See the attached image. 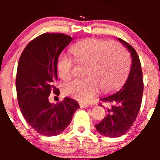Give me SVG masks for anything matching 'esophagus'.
I'll list each match as a JSON object with an SVG mask.
<instances>
[{
  "label": "esophagus",
  "mask_w": 160,
  "mask_h": 160,
  "mask_svg": "<svg viewBox=\"0 0 160 160\" xmlns=\"http://www.w3.org/2000/svg\"><path fill=\"white\" fill-rule=\"evenodd\" d=\"M80 107L81 108H88V104H80Z\"/></svg>",
  "instance_id": "1"
}]
</instances>
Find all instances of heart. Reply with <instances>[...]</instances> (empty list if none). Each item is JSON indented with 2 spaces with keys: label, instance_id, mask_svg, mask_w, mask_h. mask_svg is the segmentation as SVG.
Here are the masks:
<instances>
[{
  "label": "heart",
  "instance_id": "b5f03b06",
  "mask_svg": "<svg viewBox=\"0 0 160 160\" xmlns=\"http://www.w3.org/2000/svg\"><path fill=\"white\" fill-rule=\"evenodd\" d=\"M76 62L84 66V78L74 80L64 87V93L71 98L88 103L99 91L118 89L125 83L129 74L131 62L126 52L116 43L98 38L82 39L71 47ZM73 61L66 55L58 57L56 67L59 77L69 80L72 76Z\"/></svg>",
  "mask_w": 160,
  "mask_h": 160
}]
</instances>
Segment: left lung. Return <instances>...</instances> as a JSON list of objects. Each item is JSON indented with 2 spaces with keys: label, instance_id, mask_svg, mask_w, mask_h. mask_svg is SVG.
I'll return each instance as SVG.
<instances>
[{
  "label": "left lung",
  "instance_id": "8db88e82",
  "mask_svg": "<svg viewBox=\"0 0 160 160\" xmlns=\"http://www.w3.org/2000/svg\"><path fill=\"white\" fill-rule=\"evenodd\" d=\"M118 40L131 52L132 62L129 76L122 89L101 98V101L110 103L112 106L108 109V115L95 125L99 133L110 138L122 136L130 129L141 108L143 93L142 71L139 57L131 45L120 38Z\"/></svg>",
  "mask_w": 160,
  "mask_h": 160
}]
</instances>
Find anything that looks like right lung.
Masks as SVG:
<instances>
[{"label":"right lung","instance_id":"1","mask_svg":"<svg viewBox=\"0 0 160 160\" xmlns=\"http://www.w3.org/2000/svg\"><path fill=\"white\" fill-rule=\"evenodd\" d=\"M72 40L62 33H44L30 42L20 56L16 76L18 102L28 125L45 136H54L70 125L77 101L65 98L56 104L50 93L59 94L55 87L59 54Z\"/></svg>","mask_w":160,"mask_h":160}]
</instances>
